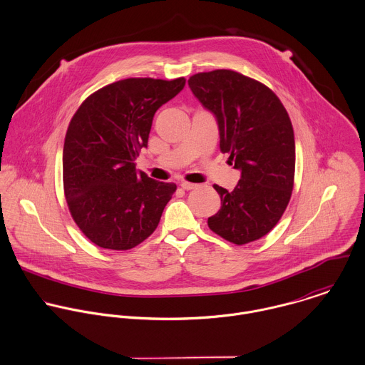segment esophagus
Returning a JSON list of instances; mask_svg holds the SVG:
<instances>
[{
	"label": "esophagus",
	"instance_id": "1",
	"mask_svg": "<svg viewBox=\"0 0 365 365\" xmlns=\"http://www.w3.org/2000/svg\"><path fill=\"white\" fill-rule=\"evenodd\" d=\"M180 186L185 189V190H192V189H196L197 185L196 183H190V182H180Z\"/></svg>",
	"mask_w": 365,
	"mask_h": 365
}]
</instances>
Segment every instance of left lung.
Listing matches in <instances>:
<instances>
[{"mask_svg": "<svg viewBox=\"0 0 365 365\" xmlns=\"http://www.w3.org/2000/svg\"><path fill=\"white\" fill-rule=\"evenodd\" d=\"M189 87L217 120L220 149L241 179L232 192L215 185L221 209L209 217L213 232L242 245L267 235L282 217L293 189L291 118L265 84L232 71L193 74Z\"/></svg>", "mask_w": 365, "mask_h": 365, "instance_id": "8db88e82", "label": "left lung"}]
</instances>
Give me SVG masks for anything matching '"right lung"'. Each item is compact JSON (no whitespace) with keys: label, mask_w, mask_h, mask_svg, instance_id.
I'll list each match as a JSON object with an SVG mask.
<instances>
[{"label":"right lung","mask_w":365,"mask_h":365,"mask_svg":"<svg viewBox=\"0 0 365 365\" xmlns=\"http://www.w3.org/2000/svg\"><path fill=\"white\" fill-rule=\"evenodd\" d=\"M185 77H131L88 96L74 113L63 145V189L74 222L96 245L125 251L158 227L176 190L135 170L156 110L185 87Z\"/></svg>","instance_id":"1"}]
</instances>
